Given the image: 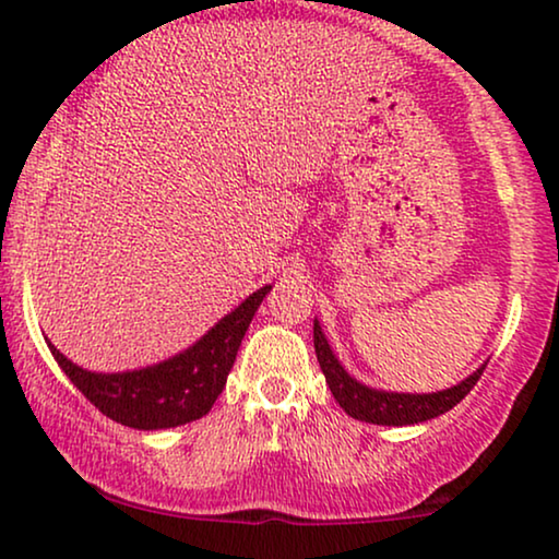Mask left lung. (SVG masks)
Returning <instances> with one entry per match:
<instances>
[{
  "instance_id": "1",
  "label": "left lung",
  "mask_w": 559,
  "mask_h": 559,
  "mask_svg": "<svg viewBox=\"0 0 559 559\" xmlns=\"http://www.w3.org/2000/svg\"><path fill=\"white\" fill-rule=\"evenodd\" d=\"M312 341H316V354L318 364L325 373L328 386L335 396V402L346 409V415L361 423L371 425H389V427H402V425H417L427 423V419L445 415L448 409H453L465 394L476 386V381L484 373L486 364L471 373L468 379H463L461 384L442 389V392L432 394H400V392H384V389H371L356 381L350 373L343 369L338 358L328 346V338L323 335V328L312 325Z\"/></svg>"
}]
</instances>
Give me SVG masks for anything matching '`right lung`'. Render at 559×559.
Here are the masks:
<instances>
[{
  "label": "right lung",
  "mask_w": 559,
  "mask_h": 559,
  "mask_svg": "<svg viewBox=\"0 0 559 559\" xmlns=\"http://www.w3.org/2000/svg\"><path fill=\"white\" fill-rule=\"evenodd\" d=\"M272 285L251 293L182 354L147 369L96 373L81 369L48 341V348L73 386L114 423L134 430H167L209 415L224 392L241 338Z\"/></svg>",
  "instance_id": "right-lung-1"
}]
</instances>
